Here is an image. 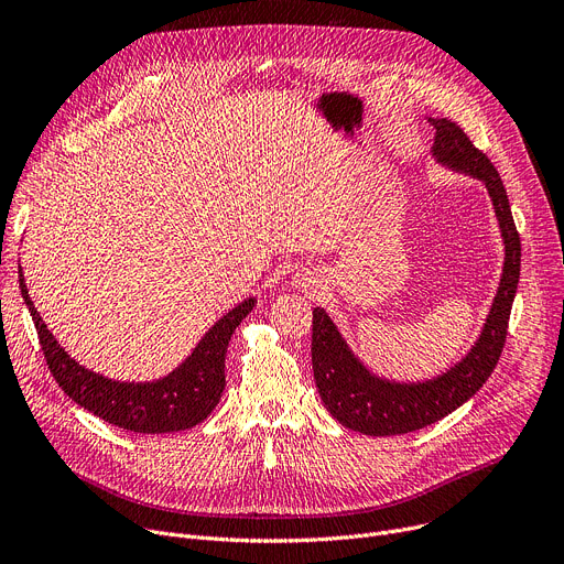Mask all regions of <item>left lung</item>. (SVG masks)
Listing matches in <instances>:
<instances>
[{
  "mask_svg": "<svg viewBox=\"0 0 564 564\" xmlns=\"http://www.w3.org/2000/svg\"><path fill=\"white\" fill-rule=\"evenodd\" d=\"M427 121L436 130L432 145L434 160L485 183L506 245V260L478 340L459 364L427 381L400 383L372 375L349 349L327 311L313 308L311 357L319 398L340 425L368 436H395L423 430L476 395L494 372L506 345L519 285L521 240L498 171L457 123L448 118H427Z\"/></svg>",
  "mask_w": 564,
  "mask_h": 564,
  "instance_id": "obj_1",
  "label": "left lung"
}]
</instances>
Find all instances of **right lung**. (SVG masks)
<instances>
[{
	"label": "right lung",
	"mask_w": 564,
	"mask_h": 564,
	"mask_svg": "<svg viewBox=\"0 0 564 564\" xmlns=\"http://www.w3.org/2000/svg\"><path fill=\"white\" fill-rule=\"evenodd\" d=\"M18 274L22 300L32 313L47 368L58 381V387L105 423L139 434L181 432L210 416L226 387L224 361L230 336L256 304V300L249 297L217 319L215 327L200 338L189 357L166 377L155 381H118L79 366L56 343L32 297H29L22 270Z\"/></svg>",
	"instance_id": "obj_1"
}]
</instances>
